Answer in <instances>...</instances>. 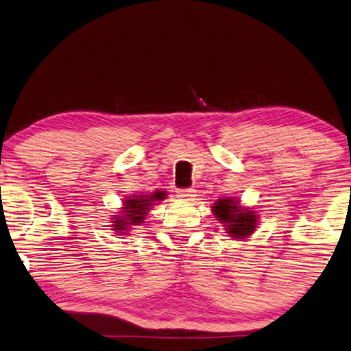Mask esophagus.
Wrapping results in <instances>:
<instances>
[{
	"mask_svg": "<svg viewBox=\"0 0 351 351\" xmlns=\"http://www.w3.org/2000/svg\"><path fill=\"white\" fill-rule=\"evenodd\" d=\"M178 197L184 201H193L195 196H196V190L193 189H184V190H178L176 192Z\"/></svg>",
	"mask_w": 351,
	"mask_h": 351,
	"instance_id": "1",
	"label": "esophagus"
}]
</instances>
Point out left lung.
Wrapping results in <instances>:
<instances>
[{"instance_id": "obj_1", "label": "left lung", "mask_w": 351, "mask_h": 351, "mask_svg": "<svg viewBox=\"0 0 351 351\" xmlns=\"http://www.w3.org/2000/svg\"><path fill=\"white\" fill-rule=\"evenodd\" d=\"M213 216L226 227L227 237L245 239L252 237L258 226V213L252 207L241 206L238 197H221L212 207Z\"/></svg>"}]
</instances>
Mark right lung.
Segmentation results:
<instances>
[{"mask_svg":"<svg viewBox=\"0 0 351 351\" xmlns=\"http://www.w3.org/2000/svg\"><path fill=\"white\" fill-rule=\"evenodd\" d=\"M165 192L162 190H156V192L145 195L138 193L125 197L123 201V207L118 215H112V230L114 234H129L133 227L141 226L145 216L149 215V210L155 206L158 201H161L165 197Z\"/></svg>","mask_w":351,"mask_h":351,"instance_id":"right-lung-1","label":"right lung"}]
</instances>
